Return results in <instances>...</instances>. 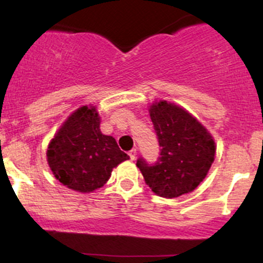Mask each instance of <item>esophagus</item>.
<instances>
[{"mask_svg":"<svg viewBox=\"0 0 263 263\" xmlns=\"http://www.w3.org/2000/svg\"><path fill=\"white\" fill-rule=\"evenodd\" d=\"M136 155H137V149H136V148H132V149L128 152L129 158H131L132 161H135V159H136Z\"/></svg>","mask_w":263,"mask_h":263,"instance_id":"1","label":"esophagus"}]
</instances>
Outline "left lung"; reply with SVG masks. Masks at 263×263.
<instances>
[{
    "label": "left lung",
    "mask_w": 263,
    "mask_h": 263,
    "mask_svg": "<svg viewBox=\"0 0 263 263\" xmlns=\"http://www.w3.org/2000/svg\"><path fill=\"white\" fill-rule=\"evenodd\" d=\"M149 116L161 147L155 164L138 158L144 182L163 198H177L193 192L206 177L216 146L213 136L185 108L165 100L149 106Z\"/></svg>",
    "instance_id": "obj_1"
}]
</instances>
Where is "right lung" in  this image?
Masks as SVG:
<instances>
[{
    "instance_id": "obj_1",
    "label": "right lung",
    "mask_w": 263,
    "mask_h": 263,
    "mask_svg": "<svg viewBox=\"0 0 263 263\" xmlns=\"http://www.w3.org/2000/svg\"><path fill=\"white\" fill-rule=\"evenodd\" d=\"M100 122L95 106H81L48 144V164L66 188L91 193L106 184L114 168L129 159L112 136L102 135Z\"/></svg>"
}]
</instances>
